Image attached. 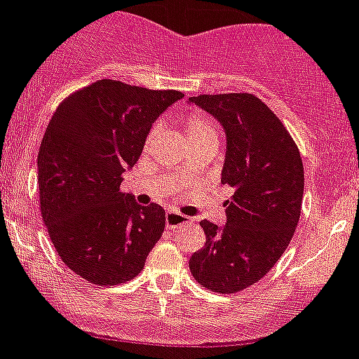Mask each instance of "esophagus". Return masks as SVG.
Instances as JSON below:
<instances>
[{"instance_id": "obj_1", "label": "esophagus", "mask_w": 359, "mask_h": 359, "mask_svg": "<svg viewBox=\"0 0 359 359\" xmlns=\"http://www.w3.org/2000/svg\"><path fill=\"white\" fill-rule=\"evenodd\" d=\"M188 217H184V215L177 213V211H168L166 213V226L170 227V229H179V227L188 226Z\"/></svg>"}]
</instances>
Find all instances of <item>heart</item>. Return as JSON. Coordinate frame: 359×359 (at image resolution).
Returning <instances> with one entry per match:
<instances>
[{
  "instance_id": "b5f03b06",
  "label": "heart",
  "mask_w": 359,
  "mask_h": 359,
  "mask_svg": "<svg viewBox=\"0 0 359 359\" xmlns=\"http://www.w3.org/2000/svg\"><path fill=\"white\" fill-rule=\"evenodd\" d=\"M184 132L189 144L197 141H208V139L218 141L217 126L202 114L188 115V119L184 121Z\"/></svg>"
}]
</instances>
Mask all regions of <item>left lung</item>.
<instances>
[{
    "label": "left lung",
    "instance_id": "8db88e82",
    "mask_svg": "<svg viewBox=\"0 0 359 359\" xmlns=\"http://www.w3.org/2000/svg\"><path fill=\"white\" fill-rule=\"evenodd\" d=\"M189 102L222 124L226 161L222 227L202 220L205 244L189 258L193 278L231 294L264 278L287 249L304 198V164L282 121L253 93H218Z\"/></svg>",
    "mask_w": 359,
    "mask_h": 359
}]
</instances>
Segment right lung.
<instances>
[{
    "instance_id": "obj_1",
    "label": "right lung",
    "mask_w": 359,
    "mask_h": 359,
    "mask_svg": "<svg viewBox=\"0 0 359 359\" xmlns=\"http://www.w3.org/2000/svg\"><path fill=\"white\" fill-rule=\"evenodd\" d=\"M177 90L101 79L72 93L52 115L37 155L39 202L65 266L95 285L135 278L166 226L158 204L121 191L151 124Z\"/></svg>"
}]
</instances>
